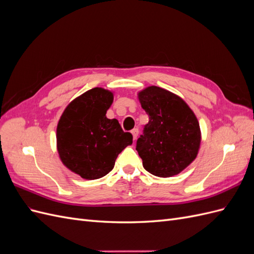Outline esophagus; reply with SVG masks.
Masks as SVG:
<instances>
[{
  "instance_id": "obj_1",
  "label": "esophagus",
  "mask_w": 254,
  "mask_h": 254,
  "mask_svg": "<svg viewBox=\"0 0 254 254\" xmlns=\"http://www.w3.org/2000/svg\"><path fill=\"white\" fill-rule=\"evenodd\" d=\"M131 133H132V136H133V140H136L137 135H139V129L134 128V129L132 130V131H131Z\"/></svg>"
}]
</instances>
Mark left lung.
I'll return each instance as SVG.
<instances>
[{"instance_id":"8db88e82","label":"left lung","mask_w":254,"mask_h":254,"mask_svg":"<svg viewBox=\"0 0 254 254\" xmlns=\"http://www.w3.org/2000/svg\"><path fill=\"white\" fill-rule=\"evenodd\" d=\"M149 122L136 141V150L148 173L167 178L181 173L196 159L201 142L199 123L181 97L151 86L139 94Z\"/></svg>"}]
</instances>
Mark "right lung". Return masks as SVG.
Instances as JSON below:
<instances>
[{"label": "right lung", "mask_w": 254, "mask_h": 254, "mask_svg": "<svg viewBox=\"0 0 254 254\" xmlns=\"http://www.w3.org/2000/svg\"><path fill=\"white\" fill-rule=\"evenodd\" d=\"M113 93L93 88L67 105L57 126V150L63 163L81 178H102L114 167L119 153L132 144L118 120L106 117Z\"/></svg>", "instance_id": "right-lung-1"}]
</instances>
